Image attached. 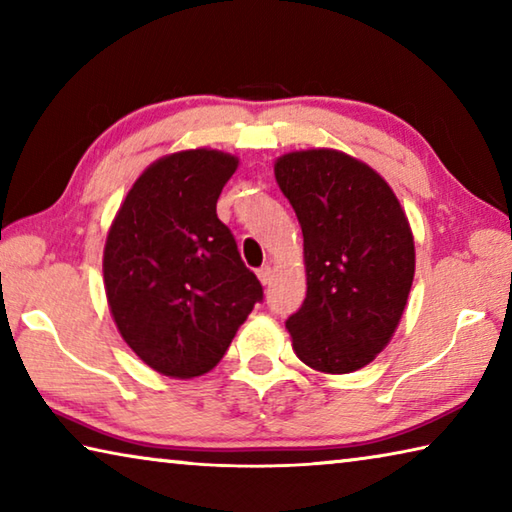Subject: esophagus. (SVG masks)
<instances>
[{"label": "esophagus", "instance_id": "1", "mask_svg": "<svg viewBox=\"0 0 512 512\" xmlns=\"http://www.w3.org/2000/svg\"><path fill=\"white\" fill-rule=\"evenodd\" d=\"M257 277H259V282H262L264 287H266V284H271V280H273V268L271 266H262L257 271Z\"/></svg>", "mask_w": 512, "mask_h": 512}]
</instances>
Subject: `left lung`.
Here are the masks:
<instances>
[{
    "label": "left lung",
    "instance_id": "left-lung-1",
    "mask_svg": "<svg viewBox=\"0 0 512 512\" xmlns=\"http://www.w3.org/2000/svg\"><path fill=\"white\" fill-rule=\"evenodd\" d=\"M273 169L305 239L307 298L287 320L293 352L325 375H348L400 325L415 273L409 219L391 185L343 151H291Z\"/></svg>",
    "mask_w": 512,
    "mask_h": 512
}]
</instances>
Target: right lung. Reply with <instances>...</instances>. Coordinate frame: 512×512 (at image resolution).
<instances>
[{"label": "right lung", "instance_id": "add662e5", "mask_svg": "<svg viewBox=\"0 0 512 512\" xmlns=\"http://www.w3.org/2000/svg\"><path fill=\"white\" fill-rule=\"evenodd\" d=\"M237 167V155L216 149L162 155L110 223L103 284L112 320L128 348L164 377L210 372L264 296L216 216Z\"/></svg>", "mask_w": 512, "mask_h": 512}]
</instances>
